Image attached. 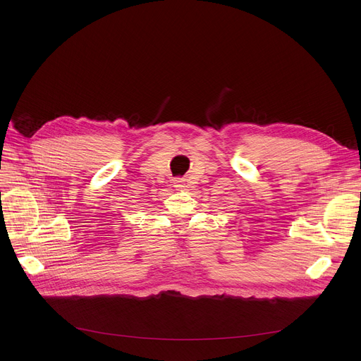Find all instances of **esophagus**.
Listing matches in <instances>:
<instances>
[{"label":"esophagus","mask_w":361,"mask_h":361,"mask_svg":"<svg viewBox=\"0 0 361 361\" xmlns=\"http://www.w3.org/2000/svg\"><path fill=\"white\" fill-rule=\"evenodd\" d=\"M173 184H174L176 188H181V187H184V180L183 178H174Z\"/></svg>","instance_id":"obj_1"}]
</instances>
